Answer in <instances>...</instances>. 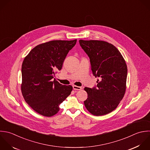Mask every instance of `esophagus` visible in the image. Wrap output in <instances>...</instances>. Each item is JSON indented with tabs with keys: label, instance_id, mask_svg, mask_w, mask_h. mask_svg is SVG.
Here are the masks:
<instances>
[{
	"label": "esophagus",
	"instance_id": "obj_1",
	"mask_svg": "<svg viewBox=\"0 0 150 150\" xmlns=\"http://www.w3.org/2000/svg\"><path fill=\"white\" fill-rule=\"evenodd\" d=\"M73 89H74V90H81V89H82V88L80 87V86H78L74 85V86H73Z\"/></svg>",
	"mask_w": 150,
	"mask_h": 150
}]
</instances>
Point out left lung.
Wrapping results in <instances>:
<instances>
[{
	"label": "left lung",
	"mask_w": 150,
	"mask_h": 150,
	"mask_svg": "<svg viewBox=\"0 0 150 150\" xmlns=\"http://www.w3.org/2000/svg\"><path fill=\"white\" fill-rule=\"evenodd\" d=\"M90 59L93 76L98 77L96 86L85 87L86 109L95 116L110 113L119 105L126 89L127 67L122 55L113 44L104 41H79Z\"/></svg>",
	"instance_id": "obj_1"
}]
</instances>
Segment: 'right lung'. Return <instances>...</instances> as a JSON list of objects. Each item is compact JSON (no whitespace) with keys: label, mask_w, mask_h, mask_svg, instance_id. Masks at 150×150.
<instances>
[{"label":"right lung","mask_w":150,"mask_h":150,"mask_svg":"<svg viewBox=\"0 0 150 150\" xmlns=\"http://www.w3.org/2000/svg\"><path fill=\"white\" fill-rule=\"evenodd\" d=\"M76 40H53L39 44L24 58L21 67V89L26 103L36 112L51 117L59 110V105L71 94L72 86L52 79L62 69L68 52Z\"/></svg>","instance_id":"add662e5"}]
</instances>
